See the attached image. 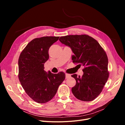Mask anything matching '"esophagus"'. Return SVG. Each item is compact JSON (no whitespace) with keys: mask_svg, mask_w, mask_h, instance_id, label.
Instances as JSON below:
<instances>
[{"mask_svg":"<svg viewBox=\"0 0 125 125\" xmlns=\"http://www.w3.org/2000/svg\"><path fill=\"white\" fill-rule=\"evenodd\" d=\"M71 76V75L68 73H65V77H66V78H68Z\"/></svg>","mask_w":125,"mask_h":125,"instance_id":"1","label":"esophagus"}]
</instances>
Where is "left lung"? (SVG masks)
I'll return each instance as SVG.
<instances>
[{
	"mask_svg": "<svg viewBox=\"0 0 125 125\" xmlns=\"http://www.w3.org/2000/svg\"><path fill=\"white\" fill-rule=\"evenodd\" d=\"M59 41L71 49L74 54L73 62L84 66L82 76L71 75L76 81L72 92L80 100H93L101 93L109 77L106 52L96 39L86 34L61 36Z\"/></svg>",
	"mask_w": 125,
	"mask_h": 125,
	"instance_id": "8db88e82",
	"label": "left lung"
}]
</instances>
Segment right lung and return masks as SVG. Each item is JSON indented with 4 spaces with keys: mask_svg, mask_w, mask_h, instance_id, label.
Wrapping results in <instances>:
<instances>
[{
    "mask_svg": "<svg viewBox=\"0 0 125 125\" xmlns=\"http://www.w3.org/2000/svg\"><path fill=\"white\" fill-rule=\"evenodd\" d=\"M59 38L44 36L34 38L26 45L19 58L20 82L26 94L38 103L51 100L65 78L63 72L54 74L44 70V64L49 58V50Z\"/></svg>",
    "mask_w": 125,
    "mask_h": 125,
    "instance_id": "obj_1",
    "label": "right lung"
}]
</instances>
